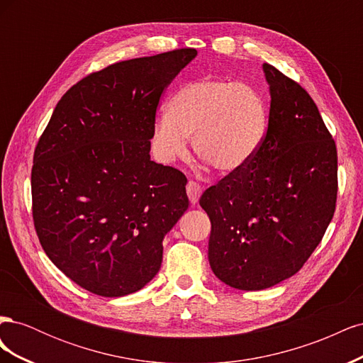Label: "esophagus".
I'll return each instance as SVG.
<instances>
[{
	"label": "esophagus",
	"instance_id": "1",
	"mask_svg": "<svg viewBox=\"0 0 363 363\" xmlns=\"http://www.w3.org/2000/svg\"><path fill=\"white\" fill-rule=\"evenodd\" d=\"M186 192H188L189 201H191L192 204H196V203H199V200H200V196H201L203 189H201V186H200L199 183L189 182V183H188V186H186Z\"/></svg>",
	"mask_w": 363,
	"mask_h": 363
}]
</instances>
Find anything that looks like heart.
<instances>
[{"label":"heart","mask_w":363,"mask_h":363,"mask_svg":"<svg viewBox=\"0 0 363 363\" xmlns=\"http://www.w3.org/2000/svg\"><path fill=\"white\" fill-rule=\"evenodd\" d=\"M268 128V106L255 86L206 77L186 83L164 104L151 131L152 150L163 163L188 152L225 174L245 168L256 157Z\"/></svg>","instance_id":"obj_1"}]
</instances>
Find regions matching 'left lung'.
Listing matches in <instances>:
<instances>
[{
  "label": "left lung",
  "instance_id": "left-lung-1",
  "mask_svg": "<svg viewBox=\"0 0 363 363\" xmlns=\"http://www.w3.org/2000/svg\"><path fill=\"white\" fill-rule=\"evenodd\" d=\"M262 69L271 96L265 140L245 168L200 199L212 223L211 268L240 291L298 272L332 221L337 194L336 145L316 104L279 69Z\"/></svg>",
  "mask_w": 363,
  "mask_h": 363
}]
</instances>
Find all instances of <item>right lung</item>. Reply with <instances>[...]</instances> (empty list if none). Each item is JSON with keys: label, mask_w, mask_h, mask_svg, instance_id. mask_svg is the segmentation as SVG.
Listing matches in <instances>:
<instances>
[{"label": "right lung", "mask_w": 363, "mask_h": 363, "mask_svg": "<svg viewBox=\"0 0 363 363\" xmlns=\"http://www.w3.org/2000/svg\"><path fill=\"white\" fill-rule=\"evenodd\" d=\"M196 50L111 65L74 84L54 108L31 169L33 219L65 276L124 296L160 269L163 238L188 211L184 175L151 160L164 87Z\"/></svg>", "instance_id": "right-lung-1"}]
</instances>
